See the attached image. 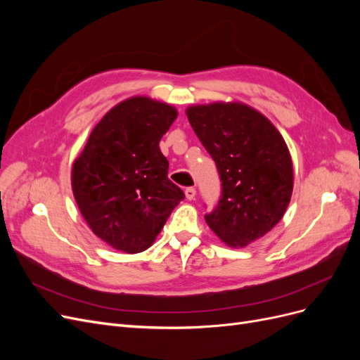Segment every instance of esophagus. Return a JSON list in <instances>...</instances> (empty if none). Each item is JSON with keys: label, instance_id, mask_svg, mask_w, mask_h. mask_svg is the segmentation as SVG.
Here are the masks:
<instances>
[{"label": "esophagus", "instance_id": "34e87169", "mask_svg": "<svg viewBox=\"0 0 360 360\" xmlns=\"http://www.w3.org/2000/svg\"><path fill=\"white\" fill-rule=\"evenodd\" d=\"M184 195H186V198L189 201L195 200V197H197V191H195V188H186L184 189Z\"/></svg>", "mask_w": 360, "mask_h": 360}]
</instances>
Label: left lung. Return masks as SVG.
<instances>
[{
	"mask_svg": "<svg viewBox=\"0 0 360 360\" xmlns=\"http://www.w3.org/2000/svg\"><path fill=\"white\" fill-rule=\"evenodd\" d=\"M186 115L222 181L221 200L205 222L226 246L245 248L267 234L290 204L288 147L267 117L240 102L193 105Z\"/></svg>",
	"mask_w": 360,
	"mask_h": 360,
	"instance_id": "8db88e82",
	"label": "left lung"
}]
</instances>
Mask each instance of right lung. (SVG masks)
Instances as JSON below:
<instances>
[{
  "mask_svg": "<svg viewBox=\"0 0 360 360\" xmlns=\"http://www.w3.org/2000/svg\"><path fill=\"white\" fill-rule=\"evenodd\" d=\"M174 106L135 96L94 126L72 167V191L91 231L111 248L138 254L155 243L183 191L168 179L160 138Z\"/></svg>",
  "mask_w": 360,
  "mask_h": 360,
  "instance_id": "right-lung-1",
  "label": "right lung"
}]
</instances>
